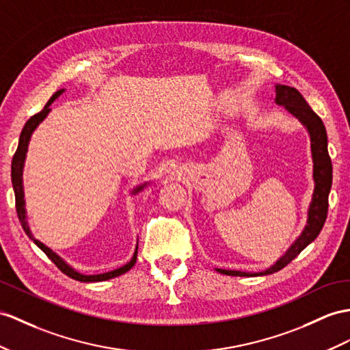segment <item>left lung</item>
I'll use <instances>...</instances> for the list:
<instances>
[{
	"label": "left lung",
	"mask_w": 350,
	"mask_h": 350,
	"mask_svg": "<svg viewBox=\"0 0 350 350\" xmlns=\"http://www.w3.org/2000/svg\"><path fill=\"white\" fill-rule=\"evenodd\" d=\"M275 92H276V98H275L276 104L284 107L289 114L294 116L297 120L306 127V131L309 132V136H310L314 189H313L312 200L308 209V221H306V226L303 228V232L300 233V236H298L294 241V243L289 246L286 252L266 270L258 271V273H251V271L217 269V271H219V273L223 275L262 276V275L275 273V271L284 269L286 264L291 262L297 255L306 248V246L317 239L327 219L328 196H329L331 184H332V165L328 154V138H327L325 126H323L321 117L309 107L308 102H306V99L301 96V93L297 89L285 86V84H276Z\"/></svg>",
	"instance_id": "left-lung-1"
}]
</instances>
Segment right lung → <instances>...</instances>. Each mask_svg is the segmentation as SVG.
<instances>
[{
    "instance_id": "obj_1",
    "label": "right lung",
    "mask_w": 350,
    "mask_h": 350,
    "mask_svg": "<svg viewBox=\"0 0 350 350\" xmlns=\"http://www.w3.org/2000/svg\"><path fill=\"white\" fill-rule=\"evenodd\" d=\"M64 92H65V89L57 90L55 95L49 99L46 107L42 108L38 114L32 116L29 120L25 123L23 129H22L21 138H19V146H18V150H16L14 156H13V160H12V184H13L14 198H16V212H18V217H19L21 224H22V227L25 230V233L28 234L29 239L33 241V243H36L38 248L56 264L57 269L61 270V271H64L66 276H70V278H72L75 280H80V282H102V280H108V279H113V278L120 276V275L126 273V271H129L135 266L136 255H138V243H136L133 257L131 258V261H127L124 266L118 267L116 270L107 271V273L84 275V273H80L79 270H75L74 267H71L70 264H68L64 258L59 257V255L56 252H53L52 250H50L49 246H46L44 243L40 242L38 239H36V237H33V234H32V232H31L29 224H28V219H27V209H25V193H23V166H25V159H27V151H28L31 136H32L33 131H36L37 127H38V124L42 120H44V118L47 117V114L50 113V105H52L53 102H55V99H57L59 96H61ZM148 184L150 183H144V184H141L138 187H135V189L132 190V194H136V193L142 191Z\"/></svg>"
}]
</instances>
